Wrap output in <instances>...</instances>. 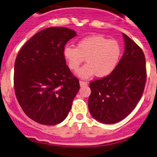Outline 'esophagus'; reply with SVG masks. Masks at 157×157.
I'll list each match as a JSON object with an SVG mask.
<instances>
[{"label": "esophagus", "instance_id": "1", "mask_svg": "<svg viewBox=\"0 0 157 157\" xmlns=\"http://www.w3.org/2000/svg\"><path fill=\"white\" fill-rule=\"evenodd\" d=\"M80 86H84L87 85V83L85 81H83V80H80Z\"/></svg>", "mask_w": 157, "mask_h": 157}]
</instances>
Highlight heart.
Instances as JSON below:
<instances>
[{
    "instance_id": "obj_1",
    "label": "heart",
    "mask_w": 157,
    "mask_h": 157,
    "mask_svg": "<svg viewBox=\"0 0 157 157\" xmlns=\"http://www.w3.org/2000/svg\"><path fill=\"white\" fill-rule=\"evenodd\" d=\"M121 48L115 40H108L102 35H92L83 38L77 48L67 46L63 56L72 71H77L86 59V63L79 71L82 78H89L95 74L97 77L109 75L119 62Z\"/></svg>"
}]
</instances>
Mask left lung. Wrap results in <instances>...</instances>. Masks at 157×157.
I'll list each match as a JSON object with an SVG mask.
<instances>
[{"label": "left lung", "mask_w": 157, "mask_h": 157, "mask_svg": "<svg viewBox=\"0 0 157 157\" xmlns=\"http://www.w3.org/2000/svg\"><path fill=\"white\" fill-rule=\"evenodd\" d=\"M124 55L109 75L91 81L88 107L92 117L106 124L119 122L136 107L147 80L145 56L127 35Z\"/></svg>", "instance_id": "obj_1"}]
</instances>
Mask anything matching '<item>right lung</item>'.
I'll use <instances>...</instances> for the list:
<instances>
[{"instance_id":"obj_1","label":"right lung","mask_w":157,"mask_h":157,"mask_svg":"<svg viewBox=\"0 0 157 157\" xmlns=\"http://www.w3.org/2000/svg\"><path fill=\"white\" fill-rule=\"evenodd\" d=\"M76 35L67 27H48L33 35L17 56L15 95L24 113L36 123L56 125L71 110L80 83L66 64L63 49Z\"/></svg>"}]
</instances>
